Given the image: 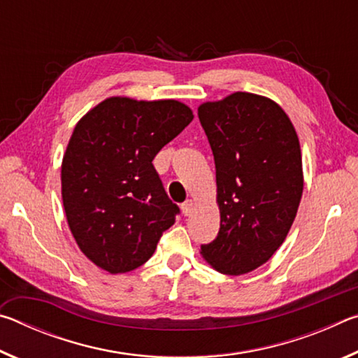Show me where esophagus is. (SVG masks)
Returning <instances> with one entry per match:
<instances>
[{"instance_id":"1","label":"esophagus","mask_w":358,"mask_h":358,"mask_svg":"<svg viewBox=\"0 0 358 358\" xmlns=\"http://www.w3.org/2000/svg\"><path fill=\"white\" fill-rule=\"evenodd\" d=\"M191 211H192V201H189V199H187V201H185L183 203H181V213H183L185 216H189Z\"/></svg>"}]
</instances>
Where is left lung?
Listing matches in <instances>:
<instances>
[{
	"label": "left lung",
	"mask_w": 358,
	"mask_h": 358,
	"mask_svg": "<svg viewBox=\"0 0 358 358\" xmlns=\"http://www.w3.org/2000/svg\"><path fill=\"white\" fill-rule=\"evenodd\" d=\"M213 151L221 226L201 252L226 275L265 264L286 240L303 192L301 151L282 108L252 93L199 107Z\"/></svg>",
	"instance_id": "obj_1"
}]
</instances>
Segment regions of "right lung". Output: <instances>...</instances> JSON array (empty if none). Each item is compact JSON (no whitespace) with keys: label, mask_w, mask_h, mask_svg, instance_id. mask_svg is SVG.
<instances>
[{"label":"right lung","mask_w":358,"mask_h":358,"mask_svg":"<svg viewBox=\"0 0 358 358\" xmlns=\"http://www.w3.org/2000/svg\"><path fill=\"white\" fill-rule=\"evenodd\" d=\"M192 118L173 99L108 98L77 123L63 157V205L78 248L102 270L141 266L175 222L180 208L151 162Z\"/></svg>","instance_id":"right-lung-1"}]
</instances>
